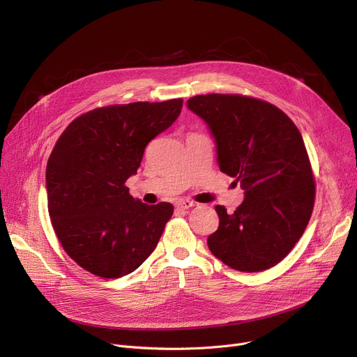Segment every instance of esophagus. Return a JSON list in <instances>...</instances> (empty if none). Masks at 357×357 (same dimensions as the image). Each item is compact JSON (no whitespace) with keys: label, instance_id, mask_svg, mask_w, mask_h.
<instances>
[{"label":"esophagus","instance_id":"1","mask_svg":"<svg viewBox=\"0 0 357 357\" xmlns=\"http://www.w3.org/2000/svg\"><path fill=\"white\" fill-rule=\"evenodd\" d=\"M194 205H195V202H192L190 199H179V201H176V208H179V210H188V208L194 207Z\"/></svg>","mask_w":357,"mask_h":357}]
</instances>
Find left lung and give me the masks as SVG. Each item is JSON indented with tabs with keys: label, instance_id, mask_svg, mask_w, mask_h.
I'll return each instance as SVG.
<instances>
[{
	"label": "left lung",
	"instance_id": "left-lung-1",
	"mask_svg": "<svg viewBox=\"0 0 357 357\" xmlns=\"http://www.w3.org/2000/svg\"><path fill=\"white\" fill-rule=\"evenodd\" d=\"M188 108L215 137L220 171L246 195L233 214L215 207L211 253L240 272L273 268L301 238L314 208L315 181L301 133L276 105L240 93L195 96Z\"/></svg>",
	"mask_w": 357,
	"mask_h": 357
}]
</instances>
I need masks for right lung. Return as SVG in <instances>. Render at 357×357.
<instances>
[{"instance_id": "obj_1", "label": "right lung", "mask_w": 357, "mask_h": 357, "mask_svg": "<svg viewBox=\"0 0 357 357\" xmlns=\"http://www.w3.org/2000/svg\"><path fill=\"white\" fill-rule=\"evenodd\" d=\"M183 100L93 108L75 119L46 166L47 210L66 255L92 275L117 279L152 255L174 214L128 194L147 143L178 119Z\"/></svg>"}]
</instances>
